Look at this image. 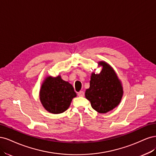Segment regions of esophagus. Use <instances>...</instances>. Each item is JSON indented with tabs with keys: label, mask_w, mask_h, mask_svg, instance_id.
I'll return each instance as SVG.
<instances>
[{
	"label": "esophagus",
	"mask_w": 156,
	"mask_h": 156,
	"mask_svg": "<svg viewBox=\"0 0 156 156\" xmlns=\"http://www.w3.org/2000/svg\"><path fill=\"white\" fill-rule=\"evenodd\" d=\"M78 95L79 97H83L84 95H85V93L83 91H80L78 93Z\"/></svg>",
	"instance_id": "obj_1"
}]
</instances>
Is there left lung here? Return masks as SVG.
Instances as JSON below:
<instances>
[{"mask_svg":"<svg viewBox=\"0 0 156 156\" xmlns=\"http://www.w3.org/2000/svg\"><path fill=\"white\" fill-rule=\"evenodd\" d=\"M97 63L102 70L99 74L91 73L90 87L85 96L95 111L105 113L118 106L123 96V87L111 65L104 61Z\"/></svg>","mask_w":156,"mask_h":156,"instance_id":"8db88e82","label":"left lung"}]
</instances>
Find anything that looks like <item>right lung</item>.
I'll return each mask as SVG.
<instances>
[{"label": "right lung", "mask_w": 156, "mask_h": 156, "mask_svg": "<svg viewBox=\"0 0 156 156\" xmlns=\"http://www.w3.org/2000/svg\"><path fill=\"white\" fill-rule=\"evenodd\" d=\"M39 96L40 102L48 112L59 114L69 108L76 93L73 85L58 75L56 77L48 76L44 78Z\"/></svg>", "instance_id": "obj_1"}]
</instances>
